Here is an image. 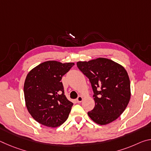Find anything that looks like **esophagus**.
Returning <instances> with one entry per match:
<instances>
[{"mask_svg":"<svg viewBox=\"0 0 151 151\" xmlns=\"http://www.w3.org/2000/svg\"><path fill=\"white\" fill-rule=\"evenodd\" d=\"M83 96H78V98L76 99V101H77V103H81V102L83 101Z\"/></svg>","mask_w":151,"mask_h":151,"instance_id":"esophagus-1","label":"esophagus"}]
</instances>
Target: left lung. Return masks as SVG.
<instances>
[{"label": "left lung", "instance_id": "left-lung-1", "mask_svg": "<svg viewBox=\"0 0 151 151\" xmlns=\"http://www.w3.org/2000/svg\"><path fill=\"white\" fill-rule=\"evenodd\" d=\"M77 67L89 79L95 106L88 115L96 123L107 124L120 116L131 99V85L123 66L108 58L79 61Z\"/></svg>", "mask_w": 151, "mask_h": 151}]
</instances>
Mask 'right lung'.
Here are the masks:
<instances>
[{
  "label": "right lung",
  "instance_id": "right-lung-1",
  "mask_svg": "<svg viewBox=\"0 0 151 151\" xmlns=\"http://www.w3.org/2000/svg\"><path fill=\"white\" fill-rule=\"evenodd\" d=\"M73 63H42L28 73L24 85L26 106L36 121L57 127L68 119L73 103L66 99L61 79Z\"/></svg>",
  "mask_w": 151,
  "mask_h": 151
}]
</instances>
